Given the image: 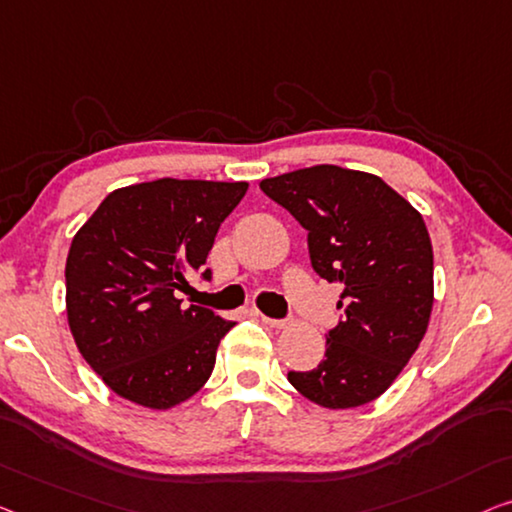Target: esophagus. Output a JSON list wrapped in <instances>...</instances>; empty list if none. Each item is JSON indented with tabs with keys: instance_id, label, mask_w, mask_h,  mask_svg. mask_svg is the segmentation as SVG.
Here are the masks:
<instances>
[{
	"instance_id": "esophagus-1",
	"label": "esophagus",
	"mask_w": 512,
	"mask_h": 512,
	"mask_svg": "<svg viewBox=\"0 0 512 512\" xmlns=\"http://www.w3.org/2000/svg\"><path fill=\"white\" fill-rule=\"evenodd\" d=\"M259 317H262V322L269 324L271 329H285V326L289 324L287 319H271V317H266V315H259Z\"/></svg>"
}]
</instances>
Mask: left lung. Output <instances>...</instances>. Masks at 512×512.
Masks as SVG:
<instances>
[{
	"mask_svg": "<svg viewBox=\"0 0 512 512\" xmlns=\"http://www.w3.org/2000/svg\"><path fill=\"white\" fill-rule=\"evenodd\" d=\"M259 188L308 230L310 262L340 282V322L315 370L289 372L324 409L377 400L421 345L434 303V259L425 220L377 174L315 165Z\"/></svg>",
	"mask_w": 512,
	"mask_h": 512,
	"instance_id": "1",
	"label": "left lung"
}]
</instances>
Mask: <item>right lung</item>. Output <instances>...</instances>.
Masks as SVG:
<instances>
[{
  "label": "right lung",
  "mask_w": 512,
  "mask_h": 512,
  "mask_svg": "<svg viewBox=\"0 0 512 512\" xmlns=\"http://www.w3.org/2000/svg\"><path fill=\"white\" fill-rule=\"evenodd\" d=\"M246 190V181L135 183L112 190L73 236L68 326L82 358L119 398L172 409L207 384L234 322L200 305L183 308L177 289L207 264L220 223Z\"/></svg>",
  "instance_id": "add662e5"
}]
</instances>
